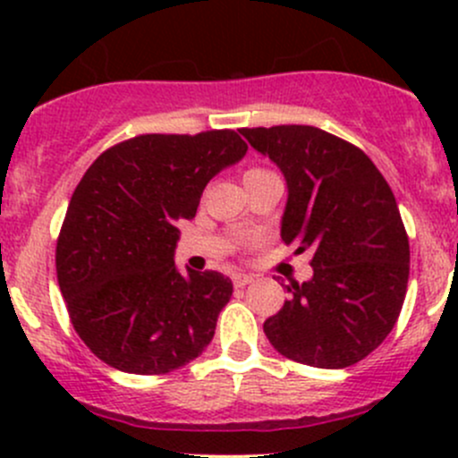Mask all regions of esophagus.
Instances as JSON below:
<instances>
[{
  "mask_svg": "<svg viewBox=\"0 0 458 458\" xmlns=\"http://www.w3.org/2000/svg\"><path fill=\"white\" fill-rule=\"evenodd\" d=\"M252 281H255V276H252V275H234L233 276L234 288H246V285L252 284Z\"/></svg>",
  "mask_w": 458,
  "mask_h": 458,
  "instance_id": "obj_1",
  "label": "esophagus"
}]
</instances>
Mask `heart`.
Masks as SVG:
<instances>
[{
    "instance_id": "b5f03b06",
    "label": "heart",
    "mask_w": 458,
    "mask_h": 458,
    "mask_svg": "<svg viewBox=\"0 0 458 458\" xmlns=\"http://www.w3.org/2000/svg\"><path fill=\"white\" fill-rule=\"evenodd\" d=\"M252 173H261V168H250L246 174H252Z\"/></svg>"
}]
</instances>
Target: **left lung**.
Listing matches in <instances>:
<instances>
[{
    "label": "left lung",
    "mask_w": 458,
    "mask_h": 458,
    "mask_svg": "<svg viewBox=\"0 0 458 458\" xmlns=\"http://www.w3.org/2000/svg\"><path fill=\"white\" fill-rule=\"evenodd\" d=\"M288 183L281 239L312 250L310 281L285 285L290 299L263 332L276 352L339 370L366 359L399 318L410 276V243L390 186L361 148L315 126L242 128Z\"/></svg>",
    "instance_id": "8db88e82"
}]
</instances>
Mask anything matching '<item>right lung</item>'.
<instances>
[{
    "label": "right lung",
    "mask_w": 458,
    "mask_h": 458,
    "mask_svg": "<svg viewBox=\"0 0 458 458\" xmlns=\"http://www.w3.org/2000/svg\"><path fill=\"white\" fill-rule=\"evenodd\" d=\"M246 150L234 131L140 135L101 152L77 183L57 281L72 327L110 368L173 372L212 341L233 281L177 270V221L197 215L206 183Z\"/></svg>",
    "instance_id": "obj_1"
}]
</instances>
